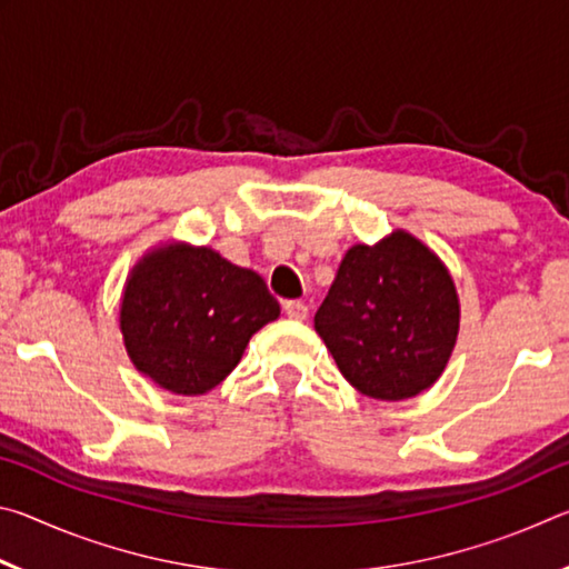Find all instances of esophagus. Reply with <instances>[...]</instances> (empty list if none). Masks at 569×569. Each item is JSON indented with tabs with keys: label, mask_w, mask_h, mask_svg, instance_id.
Masks as SVG:
<instances>
[{
	"label": "esophagus",
	"mask_w": 569,
	"mask_h": 569,
	"mask_svg": "<svg viewBox=\"0 0 569 569\" xmlns=\"http://www.w3.org/2000/svg\"><path fill=\"white\" fill-rule=\"evenodd\" d=\"M283 313L293 321H306L308 319V306L303 301H286Z\"/></svg>",
	"instance_id": "obj_1"
}]
</instances>
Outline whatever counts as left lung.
I'll use <instances>...</instances> for the list:
<instances>
[{
	"mask_svg": "<svg viewBox=\"0 0 569 569\" xmlns=\"http://www.w3.org/2000/svg\"><path fill=\"white\" fill-rule=\"evenodd\" d=\"M459 316L449 268L417 236L397 228L379 243L346 250L313 323L356 391L401 401L445 373Z\"/></svg>",
	"mask_w": 569,
	"mask_h": 569,
	"instance_id": "left-lung-1",
	"label": "left lung"
}]
</instances>
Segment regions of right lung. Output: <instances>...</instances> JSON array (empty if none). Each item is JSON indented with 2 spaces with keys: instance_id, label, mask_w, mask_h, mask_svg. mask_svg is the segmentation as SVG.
Returning a JSON list of instances; mask_svg holds the SVG:
<instances>
[{
  "instance_id": "obj_1",
  "label": "right lung",
  "mask_w": 569,
  "mask_h": 569,
  "mask_svg": "<svg viewBox=\"0 0 569 569\" xmlns=\"http://www.w3.org/2000/svg\"><path fill=\"white\" fill-rule=\"evenodd\" d=\"M281 316L266 281L208 246H156L122 288L120 331L130 361L160 389L200 397L243 356L250 336Z\"/></svg>"
}]
</instances>
